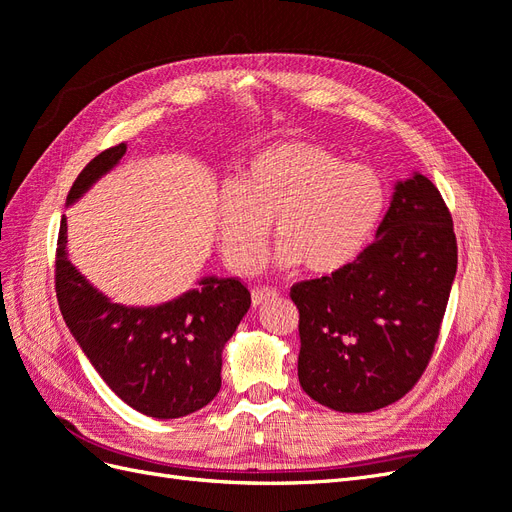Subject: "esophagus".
I'll use <instances>...</instances> for the list:
<instances>
[{"label": "esophagus", "mask_w": 512, "mask_h": 512, "mask_svg": "<svg viewBox=\"0 0 512 512\" xmlns=\"http://www.w3.org/2000/svg\"><path fill=\"white\" fill-rule=\"evenodd\" d=\"M277 294H280V292H277L275 288L258 286V288H254V290H252V303H254V305H262V303L269 301V299H275Z\"/></svg>", "instance_id": "esophagus-1"}]
</instances>
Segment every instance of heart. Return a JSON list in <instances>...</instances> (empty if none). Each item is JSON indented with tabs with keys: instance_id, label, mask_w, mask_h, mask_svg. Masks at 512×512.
Returning a JSON list of instances; mask_svg holds the SVG:
<instances>
[{
	"instance_id": "b5f03b06",
	"label": "heart",
	"mask_w": 512,
	"mask_h": 512,
	"mask_svg": "<svg viewBox=\"0 0 512 512\" xmlns=\"http://www.w3.org/2000/svg\"><path fill=\"white\" fill-rule=\"evenodd\" d=\"M386 190L365 164L335 151L288 141L258 151L218 196V232L232 269L250 273L271 222L280 245L275 265L329 275L359 256L382 220Z\"/></svg>"
}]
</instances>
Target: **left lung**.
<instances>
[{"instance_id": "left-lung-1", "label": "left lung", "mask_w": 512, "mask_h": 512, "mask_svg": "<svg viewBox=\"0 0 512 512\" xmlns=\"http://www.w3.org/2000/svg\"><path fill=\"white\" fill-rule=\"evenodd\" d=\"M457 273L453 218L436 185L395 183L376 241L348 267L290 288L299 309V382L337 412L404 397L438 342Z\"/></svg>"}]
</instances>
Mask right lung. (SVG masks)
<instances>
[{
    "mask_svg": "<svg viewBox=\"0 0 512 512\" xmlns=\"http://www.w3.org/2000/svg\"><path fill=\"white\" fill-rule=\"evenodd\" d=\"M126 143L102 151L72 183L66 203L79 200L126 153ZM61 218L55 290L61 316L111 391L153 418L188 416L218 395L222 350L252 297L235 277H203L198 288L153 305L113 303L79 273L66 252Z\"/></svg>",
    "mask_w": 512,
    "mask_h": 512,
    "instance_id": "add662e5",
    "label": "right lung"
}]
</instances>
